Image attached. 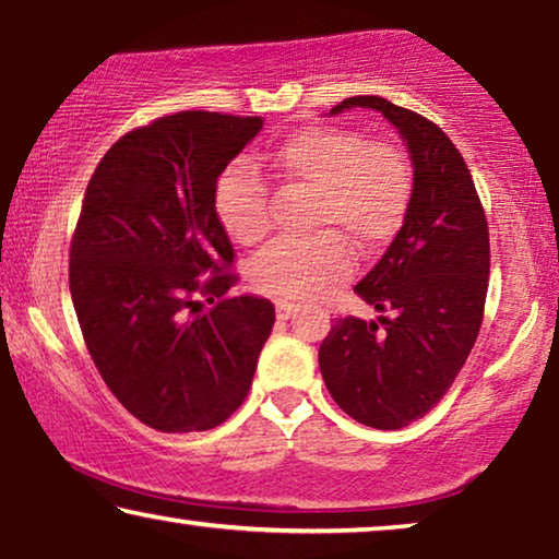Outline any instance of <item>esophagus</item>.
I'll return each mask as SVG.
<instances>
[{
  "label": "esophagus",
  "instance_id": "1",
  "mask_svg": "<svg viewBox=\"0 0 559 559\" xmlns=\"http://www.w3.org/2000/svg\"><path fill=\"white\" fill-rule=\"evenodd\" d=\"M274 308H277V318L280 320H287L295 312V305L287 302V300H277V305H274Z\"/></svg>",
  "mask_w": 559,
  "mask_h": 559
}]
</instances>
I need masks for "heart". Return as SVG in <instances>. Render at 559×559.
<instances>
[{
    "label": "heart",
    "mask_w": 559,
    "mask_h": 559,
    "mask_svg": "<svg viewBox=\"0 0 559 559\" xmlns=\"http://www.w3.org/2000/svg\"><path fill=\"white\" fill-rule=\"evenodd\" d=\"M285 186L312 190L308 239L280 241L249 266L259 293L277 300H312L354 272V246L371 259L384 254L407 224L415 193L409 157L386 140L354 127H302L264 157ZM213 209L224 231L241 247L264 241L272 228L270 186L247 159L221 170Z\"/></svg>",
    "instance_id": "b5f03b06"
}]
</instances>
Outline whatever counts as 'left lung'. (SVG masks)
Instances as JSON below:
<instances>
[{"mask_svg": "<svg viewBox=\"0 0 559 559\" xmlns=\"http://www.w3.org/2000/svg\"><path fill=\"white\" fill-rule=\"evenodd\" d=\"M354 106L377 109L400 129L415 193L400 236L354 287L392 316L335 318L318 361L346 415L400 430L442 400L478 338L491 270L488 224L468 165L438 124L381 96L343 98L331 114Z\"/></svg>", "mask_w": 559, "mask_h": 559, "instance_id": "obj_1", "label": "left lung"}]
</instances>
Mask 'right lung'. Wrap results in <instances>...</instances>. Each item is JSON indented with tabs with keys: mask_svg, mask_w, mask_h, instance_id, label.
I'll use <instances>...</instances> for the list:
<instances>
[{
	"mask_svg": "<svg viewBox=\"0 0 559 559\" xmlns=\"http://www.w3.org/2000/svg\"><path fill=\"white\" fill-rule=\"evenodd\" d=\"M262 124L159 117L114 142L88 180L68 264L73 308L106 386L152 430L226 423L272 333L270 300L226 297L239 277L213 209L221 170Z\"/></svg>",
	"mask_w": 559,
	"mask_h": 559,
	"instance_id": "obj_1",
	"label": "right lung"
}]
</instances>
